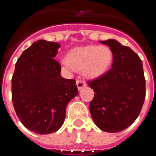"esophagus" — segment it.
<instances>
[{"label": "esophagus", "mask_w": 156, "mask_h": 156, "mask_svg": "<svg viewBox=\"0 0 156 156\" xmlns=\"http://www.w3.org/2000/svg\"><path fill=\"white\" fill-rule=\"evenodd\" d=\"M76 86H77V88H78V90H80L82 88H83L85 86H86V84H85L84 83H83V81H82L81 80H77Z\"/></svg>", "instance_id": "esophagus-1"}]
</instances>
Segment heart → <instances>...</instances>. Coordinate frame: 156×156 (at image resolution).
Segmentation results:
<instances>
[{"mask_svg":"<svg viewBox=\"0 0 156 156\" xmlns=\"http://www.w3.org/2000/svg\"><path fill=\"white\" fill-rule=\"evenodd\" d=\"M112 58L113 54L108 46L88 45L72 49L62 64L69 69L82 70L84 76L94 79L105 73Z\"/></svg>","mask_w":156,"mask_h":156,"instance_id":"1","label":"heart"}]
</instances>
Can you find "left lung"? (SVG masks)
Segmentation results:
<instances>
[{
  "label": "left lung",
  "mask_w": 156,
  "mask_h": 156,
  "mask_svg": "<svg viewBox=\"0 0 156 156\" xmlns=\"http://www.w3.org/2000/svg\"><path fill=\"white\" fill-rule=\"evenodd\" d=\"M113 54L111 69L88 82L94 91L90 112L96 126L103 131L116 133L133 123L145 98L142 62L131 48L114 39L101 41Z\"/></svg>",
  "instance_id": "8db88e82"
}]
</instances>
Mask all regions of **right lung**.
Returning a JSON list of instances; mask_svg holds the SVG:
<instances>
[{
    "mask_svg": "<svg viewBox=\"0 0 156 156\" xmlns=\"http://www.w3.org/2000/svg\"><path fill=\"white\" fill-rule=\"evenodd\" d=\"M60 45L40 40L23 52L12 80V102L16 115L27 129L39 134L58 130L66 108L78 94L74 80L62 77L55 59Z\"/></svg>",
    "mask_w": 156,
    "mask_h": 156,
    "instance_id": "right-lung-1",
    "label": "right lung"
}]
</instances>
